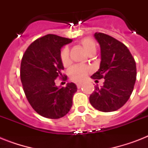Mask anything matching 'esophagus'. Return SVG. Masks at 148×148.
I'll list each match as a JSON object with an SVG mask.
<instances>
[{
    "label": "esophagus",
    "instance_id": "1",
    "mask_svg": "<svg viewBox=\"0 0 148 148\" xmlns=\"http://www.w3.org/2000/svg\"><path fill=\"white\" fill-rule=\"evenodd\" d=\"M81 86H82V84H81V83L77 84V88H81Z\"/></svg>",
    "mask_w": 148,
    "mask_h": 148
}]
</instances>
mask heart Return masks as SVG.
<instances>
[{
  "label": "heart",
  "instance_id": "1",
  "mask_svg": "<svg viewBox=\"0 0 148 148\" xmlns=\"http://www.w3.org/2000/svg\"><path fill=\"white\" fill-rule=\"evenodd\" d=\"M81 45L87 52L88 55L95 54L97 49L96 43L91 38H84L81 39ZM60 58L63 65L64 67H67L70 64V53L69 49L67 47H64L60 53ZM90 72V68L85 65H75L69 70V77L72 81L75 82H81L88 76V73Z\"/></svg>",
  "mask_w": 148,
  "mask_h": 148
}]
</instances>
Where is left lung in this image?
<instances>
[{"label": "left lung", "mask_w": 148, "mask_h": 148, "mask_svg": "<svg viewBox=\"0 0 148 148\" xmlns=\"http://www.w3.org/2000/svg\"><path fill=\"white\" fill-rule=\"evenodd\" d=\"M101 46L100 68L91 78L104 79L103 86H95L89 97L90 104L102 112L118 110L125 104L134 90L137 77L134 58L128 48L117 39L103 33L95 34Z\"/></svg>", "instance_id": "1"}]
</instances>
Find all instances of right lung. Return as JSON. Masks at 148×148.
I'll use <instances>...</instances> for the list:
<instances>
[{
	"label": "right lung",
	"mask_w": 148,
	"mask_h": 148,
	"mask_svg": "<svg viewBox=\"0 0 148 148\" xmlns=\"http://www.w3.org/2000/svg\"><path fill=\"white\" fill-rule=\"evenodd\" d=\"M71 39L47 34L31 43L21 64V81L29 103L43 117L58 119L69 112L77 88L74 83L58 88L55 80L66 81L60 58V49Z\"/></svg>",
	"instance_id": "right-lung-1"
}]
</instances>
